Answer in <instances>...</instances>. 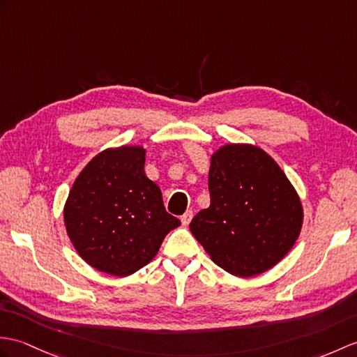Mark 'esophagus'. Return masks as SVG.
<instances>
[{
	"label": "esophagus",
	"mask_w": 357,
	"mask_h": 357,
	"mask_svg": "<svg viewBox=\"0 0 357 357\" xmlns=\"http://www.w3.org/2000/svg\"><path fill=\"white\" fill-rule=\"evenodd\" d=\"M192 219H193V211L192 210H188V211H185L184 214H182V218H181V222H182V225L184 227H187L190 222H192Z\"/></svg>",
	"instance_id": "34e87169"
}]
</instances>
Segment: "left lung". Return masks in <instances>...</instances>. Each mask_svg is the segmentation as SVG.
Instances as JSON below:
<instances>
[{
  "label": "left lung",
  "mask_w": 357,
  "mask_h": 357,
  "mask_svg": "<svg viewBox=\"0 0 357 357\" xmlns=\"http://www.w3.org/2000/svg\"><path fill=\"white\" fill-rule=\"evenodd\" d=\"M211 202L190 231L219 268L254 277L284 259L301 233L304 211L292 182L261 147L228 143L211 155Z\"/></svg>",
  "instance_id": "1"
}]
</instances>
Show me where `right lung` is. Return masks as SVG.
Instances as JSON below:
<instances>
[{"instance_id":"right-lung-1","label":"right lung","mask_w":357,"mask_h":357,"mask_svg":"<svg viewBox=\"0 0 357 357\" xmlns=\"http://www.w3.org/2000/svg\"><path fill=\"white\" fill-rule=\"evenodd\" d=\"M144 161L143 146L105 149L79 173L63 205L74 250L89 266L114 277L144 268L164 237L181 225L165 211Z\"/></svg>"}]
</instances>
